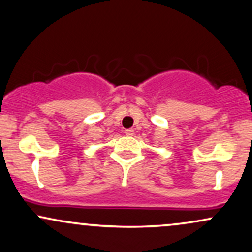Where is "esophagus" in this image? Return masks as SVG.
Instances as JSON below:
<instances>
[{"instance_id": "1", "label": "esophagus", "mask_w": 252, "mask_h": 252, "mask_svg": "<svg viewBox=\"0 0 252 252\" xmlns=\"http://www.w3.org/2000/svg\"><path fill=\"white\" fill-rule=\"evenodd\" d=\"M124 133H126V136H132V135H133V133H135V131H133V130H132V129H126V131H124Z\"/></svg>"}]
</instances>
